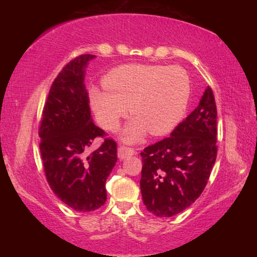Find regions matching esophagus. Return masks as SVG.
Here are the masks:
<instances>
[{
    "mask_svg": "<svg viewBox=\"0 0 257 257\" xmlns=\"http://www.w3.org/2000/svg\"><path fill=\"white\" fill-rule=\"evenodd\" d=\"M134 154H136L134 149H130V147H125V146H119L118 147V158L120 160H124L127 158H130Z\"/></svg>",
    "mask_w": 257,
    "mask_h": 257,
    "instance_id": "obj_1",
    "label": "esophagus"
}]
</instances>
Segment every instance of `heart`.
<instances>
[{
  "label": "heart",
  "mask_w": 257,
  "mask_h": 257,
  "mask_svg": "<svg viewBox=\"0 0 257 257\" xmlns=\"http://www.w3.org/2000/svg\"><path fill=\"white\" fill-rule=\"evenodd\" d=\"M104 88L88 90L90 106L104 129L114 132L129 112L135 115L120 133L121 141L139 143L149 132L171 133L181 122L190 98L184 68L162 64H124L103 78Z\"/></svg>",
  "instance_id": "obj_1"
}]
</instances>
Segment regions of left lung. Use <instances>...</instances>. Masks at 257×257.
Instances as JSON below:
<instances>
[{
  "label": "left lung",
  "instance_id": "obj_1",
  "mask_svg": "<svg viewBox=\"0 0 257 257\" xmlns=\"http://www.w3.org/2000/svg\"><path fill=\"white\" fill-rule=\"evenodd\" d=\"M216 105L207 87L198 106L171 133L142 152L141 190L147 210L169 217L201 196L216 159Z\"/></svg>",
  "mask_w": 257,
  "mask_h": 257
}]
</instances>
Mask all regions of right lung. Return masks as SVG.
<instances>
[{
  "label": "right lung",
  "mask_w": 257,
  "mask_h": 257,
  "mask_svg": "<svg viewBox=\"0 0 257 257\" xmlns=\"http://www.w3.org/2000/svg\"><path fill=\"white\" fill-rule=\"evenodd\" d=\"M96 58L84 54L55 78L40 127L41 155L46 179L61 201L79 212L97 210L106 201L105 182L116 160V144L106 138L89 155L87 150L104 132L90 114L86 68Z\"/></svg>",
  "instance_id": "add662e5"
}]
</instances>
